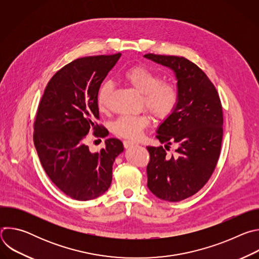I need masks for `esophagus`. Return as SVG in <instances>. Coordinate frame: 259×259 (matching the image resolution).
<instances>
[{"label":"esophagus","instance_id":"esophagus-1","mask_svg":"<svg viewBox=\"0 0 259 259\" xmlns=\"http://www.w3.org/2000/svg\"><path fill=\"white\" fill-rule=\"evenodd\" d=\"M136 143L134 141H131V140H124V146L126 147V149H129V147L135 145Z\"/></svg>","mask_w":259,"mask_h":259}]
</instances>
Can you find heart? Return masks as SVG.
Here are the masks:
<instances>
[{"instance_id":"b5f03b06","label":"heart","mask_w":259,"mask_h":259,"mask_svg":"<svg viewBox=\"0 0 259 259\" xmlns=\"http://www.w3.org/2000/svg\"><path fill=\"white\" fill-rule=\"evenodd\" d=\"M125 81L138 93L142 94L145 106L158 118L167 117L176 105V89L168 83H161L160 77L144 66H133L124 72ZM113 85L104 82L97 93V104L99 109L107 107L108 97ZM151 117L147 113L139 115H126L118 118L113 125L114 132L124 138L138 139L149 126Z\"/></svg>"}]
</instances>
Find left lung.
Returning <instances> with one entry per match:
<instances>
[{
  "mask_svg": "<svg viewBox=\"0 0 259 259\" xmlns=\"http://www.w3.org/2000/svg\"><path fill=\"white\" fill-rule=\"evenodd\" d=\"M144 58L170 68L176 79L177 102L157 128V138L176 143L177 155L164 147L147 146V188L159 199L179 202L198 193L212 175L223 141V107L206 73L189 59L145 54Z\"/></svg>",
  "mask_w": 259,
  "mask_h": 259,
  "instance_id": "1",
  "label": "left lung"
}]
</instances>
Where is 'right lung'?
Instances as JSON below:
<instances>
[{"mask_svg":"<svg viewBox=\"0 0 259 259\" xmlns=\"http://www.w3.org/2000/svg\"><path fill=\"white\" fill-rule=\"evenodd\" d=\"M121 55L73 60L52 77L39 104L33 133L36 153L55 186L78 201L96 199L108 190L114 162L124 152L117 138L105 139L104 149L95 153L85 143L90 131L99 137L108 135L95 123L97 93Z\"/></svg>","mask_w":259,"mask_h":259,"instance_id":"add662e5","label":"right lung"}]
</instances>
